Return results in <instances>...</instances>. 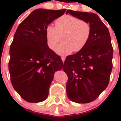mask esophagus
Returning a JSON list of instances; mask_svg holds the SVG:
<instances>
[{"instance_id": "34e87169", "label": "esophagus", "mask_w": 121, "mask_h": 121, "mask_svg": "<svg viewBox=\"0 0 121 121\" xmlns=\"http://www.w3.org/2000/svg\"><path fill=\"white\" fill-rule=\"evenodd\" d=\"M65 59H66V57H64V56H62V57H61V60H62V61H63V63H64V61H65Z\"/></svg>"}]
</instances>
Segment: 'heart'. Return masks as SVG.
Wrapping results in <instances>:
<instances>
[{
	"label": "heart",
	"instance_id": "b5f03b06",
	"mask_svg": "<svg viewBox=\"0 0 121 121\" xmlns=\"http://www.w3.org/2000/svg\"><path fill=\"white\" fill-rule=\"evenodd\" d=\"M91 32L90 22L69 15L58 18L55 22V27L49 25L45 30L47 44L52 50L61 40L62 36L63 43L56 50L61 55L82 50L88 43Z\"/></svg>",
	"mask_w": 121,
	"mask_h": 121
}]
</instances>
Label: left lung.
Returning a JSON list of instances; mask_svg holds the SVG:
<instances>
[{"label": "left lung", "mask_w": 121, "mask_h": 121, "mask_svg": "<svg viewBox=\"0 0 121 121\" xmlns=\"http://www.w3.org/2000/svg\"><path fill=\"white\" fill-rule=\"evenodd\" d=\"M68 13L90 22L92 27L86 47L68 55L63 65L68 76L69 99L78 103H88L95 100L109 85L113 54L111 38L108 27L95 13L70 9Z\"/></svg>", "instance_id": "obj_1"}]
</instances>
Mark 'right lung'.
Masks as SVG:
<instances>
[{
	"label": "right lung",
	"mask_w": 121,
	"mask_h": 121,
	"mask_svg": "<svg viewBox=\"0 0 121 121\" xmlns=\"http://www.w3.org/2000/svg\"><path fill=\"white\" fill-rule=\"evenodd\" d=\"M66 11L35 10L15 31L10 46L9 71L13 88L28 102L47 99L54 73L63 68L60 56L48 47L45 30Z\"/></svg>",
	"instance_id": "1"
}]
</instances>
